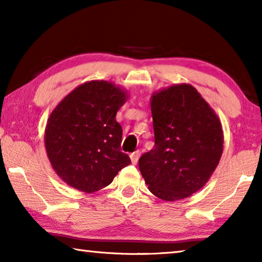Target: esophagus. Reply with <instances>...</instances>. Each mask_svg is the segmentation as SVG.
<instances>
[{
	"instance_id": "obj_1",
	"label": "esophagus",
	"mask_w": 262,
	"mask_h": 262,
	"mask_svg": "<svg viewBox=\"0 0 262 262\" xmlns=\"http://www.w3.org/2000/svg\"><path fill=\"white\" fill-rule=\"evenodd\" d=\"M140 154H141V152L139 151V150H136V151L130 154V159H132V163H133V164H136L137 161H139Z\"/></svg>"
}]
</instances>
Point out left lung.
Segmentation results:
<instances>
[{
  "label": "left lung",
  "mask_w": 262,
  "mask_h": 262,
  "mask_svg": "<svg viewBox=\"0 0 262 262\" xmlns=\"http://www.w3.org/2000/svg\"><path fill=\"white\" fill-rule=\"evenodd\" d=\"M155 148L139 159L149 190L165 201L188 198L210 178L223 152L214 111L189 84L151 97Z\"/></svg>",
  "instance_id": "obj_1"
}]
</instances>
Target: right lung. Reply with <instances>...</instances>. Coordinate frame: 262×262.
Segmentation results:
<instances>
[{
    "instance_id": "right-lung-1",
    "label": "right lung",
    "mask_w": 262,
    "mask_h": 262,
    "mask_svg": "<svg viewBox=\"0 0 262 262\" xmlns=\"http://www.w3.org/2000/svg\"><path fill=\"white\" fill-rule=\"evenodd\" d=\"M125 101L120 88L91 81L75 89L53 111L45 144L53 168L64 183L92 193L129 165V156L121 151L122 128L115 120Z\"/></svg>"
}]
</instances>
